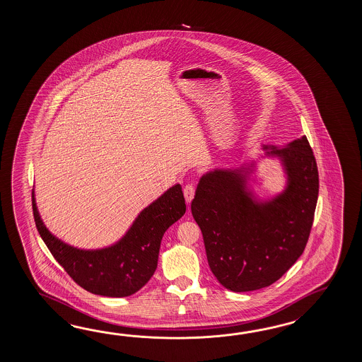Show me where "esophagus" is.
Returning <instances> with one entry per match:
<instances>
[{"instance_id": "obj_1", "label": "esophagus", "mask_w": 362, "mask_h": 362, "mask_svg": "<svg viewBox=\"0 0 362 362\" xmlns=\"http://www.w3.org/2000/svg\"><path fill=\"white\" fill-rule=\"evenodd\" d=\"M194 194H195V187L192 185H186L184 187V195L186 203H190L192 198H194Z\"/></svg>"}]
</instances>
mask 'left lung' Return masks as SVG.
I'll return each mask as SVG.
<instances>
[{"instance_id": "left-lung-1", "label": "left lung", "mask_w": 362, "mask_h": 362, "mask_svg": "<svg viewBox=\"0 0 362 362\" xmlns=\"http://www.w3.org/2000/svg\"><path fill=\"white\" fill-rule=\"evenodd\" d=\"M267 154L278 156L287 175L285 192L274 199H252L242 168L208 172L192 202L208 265L234 293L268 287L282 277L303 254L313 225L320 182L307 137L270 147Z\"/></svg>"}]
</instances>
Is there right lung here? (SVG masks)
Masks as SVG:
<instances>
[{"label":"right lung","instance_id":"add662e5","mask_svg":"<svg viewBox=\"0 0 362 362\" xmlns=\"http://www.w3.org/2000/svg\"><path fill=\"white\" fill-rule=\"evenodd\" d=\"M32 208L41 238L77 285L95 295L124 298L137 293L153 277L163 235L184 216L186 204L181 185H175L139 214L123 239L94 251L78 250L55 238L40 218L33 192Z\"/></svg>","mask_w":362,"mask_h":362}]
</instances>
